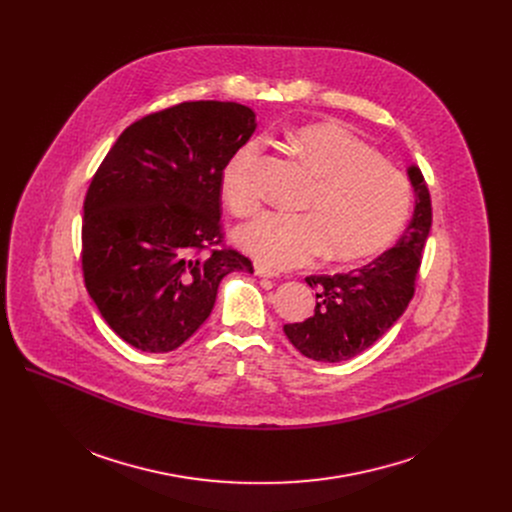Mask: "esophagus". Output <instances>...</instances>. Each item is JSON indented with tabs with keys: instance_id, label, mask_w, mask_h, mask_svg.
<instances>
[{
	"instance_id": "1",
	"label": "esophagus",
	"mask_w": 512,
	"mask_h": 512,
	"mask_svg": "<svg viewBox=\"0 0 512 512\" xmlns=\"http://www.w3.org/2000/svg\"><path fill=\"white\" fill-rule=\"evenodd\" d=\"M255 275H259V277H273L275 271H271V269L265 267V265H255Z\"/></svg>"
}]
</instances>
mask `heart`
I'll list each match as a JSON object with an SVG mask.
<instances>
[{"mask_svg":"<svg viewBox=\"0 0 512 512\" xmlns=\"http://www.w3.org/2000/svg\"><path fill=\"white\" fill-rule=\"evenodd\" d=\"M289 148L318 176L308 212H267L245 225L239 245L269 269L300 267L326 251L350 263L383 251L407 221L411 192L401 172L338 123H310L287 133ZM261 154L247 141L231 156L221 192L239 216L261 204L253 168Z\"/></svg>","mask_w":512,"mask_h":512,"instance_id":"1","label":"heart"}]
</instances>
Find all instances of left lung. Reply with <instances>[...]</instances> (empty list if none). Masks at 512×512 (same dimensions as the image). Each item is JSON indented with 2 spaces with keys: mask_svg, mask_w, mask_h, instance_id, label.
<instances>
[{
  "mask_svg": "<svg viewBox=\"0 0 512 512\" xmlns=\"http://www.w3.org/2000/svg\"><path fill=\"white\" fill-rule=\"evenodd\" d=\"M407 174L415 210L397 245L348 273L306 277L316 289L314 316L283 326L304 356L320 362L348 360L373 346L407 310L431 229V198L423 174L417 166H409Z\"/></svg>",
  "mask_w": 512,
  "mask_h": 512,
  "instance_id": "left-lung-1",
  "label": "left lung"
}]
</instances>
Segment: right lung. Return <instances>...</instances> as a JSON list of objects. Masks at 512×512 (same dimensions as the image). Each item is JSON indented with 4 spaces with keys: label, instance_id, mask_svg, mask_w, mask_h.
I'll list each match as a JSON object with an SVG mask.
<instances>
[{
    "label": "right lung",
    "instance_id": "1",
    "mask_svg": "<svg viewBox=\"0 0 512 512\" xmlns=\"http://www.w3.org/2000/svg\"><path fill=\"white\" fill-rule=\"evenodd\" d=\"M255 127L245 105L186 101L131 123L93 176L85 285L109 328L137 350H176L210 316L221 279L253 273L239 251L209 247L223 244V170Z\"/></svg>",
    "mask_w": 512,
    "mask_h": 512
}]
</instances>
